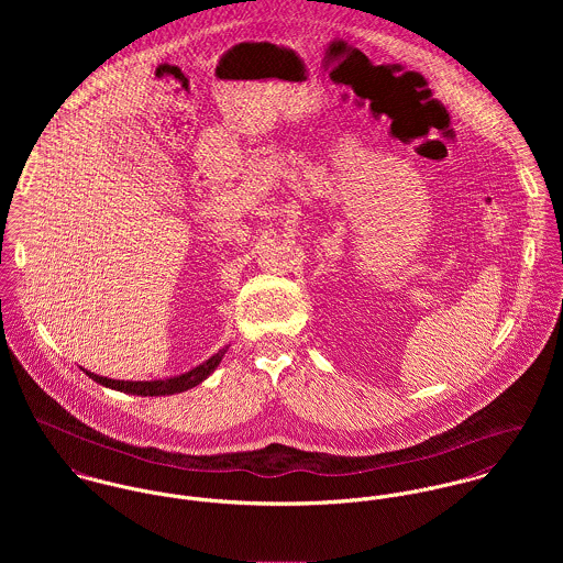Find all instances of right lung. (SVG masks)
<instances>
[{"label":"right lung","instance_id":"obj_1","mask_svg":"<svg viewBox=\"0 0 563 563\" xmlns=\"http://www.w3.org/2000/svg\"><path fill=\"white\" fill-rule=\"evenodd\" d=\"M225 351L212 355L210 360H206L203 364H199L197 368L179 375V377H170V379H158V382H117V379H108V377H99L95 373H88L86 375L106 386V388H112V390H121V393H130V395H143V397H164V395H177V393H184V390H190L195 386H199L221 362Z\"/></svg>","mask_w":563,"mask_h":563}]
</instances>
